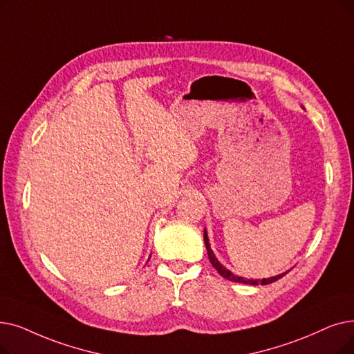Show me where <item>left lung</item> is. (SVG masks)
I'll return each mask as SVG.
<instances>
[{
	"label": "left lung",
	"mask_w": 354,
	"mask_h": 354,
	"mask_svg": "<svg viewBox=\"0 0 354 354\" xmlns=\"http://www.w3.org/2000/svg\"><path fill=\"white\" fill-rule=\"evenodd\" d=\"M204 241H205V248H207V252H208V259L209 262L212 265V268H215V270H217L223 278H225L227 281H232V282H239V283H248V285H268V283H272L274 281L281 279L282 276H285L288 272H283L278 276H272V278H268V279H245V278H241V276H237L234 274L232 270L225 269L220 262L218 259L215 257L214 252L211 250V245H209V240H208V234H207V230H204Z\"/></svg>",
	"instance_id": "left-lung-1"
}]
</instances>
